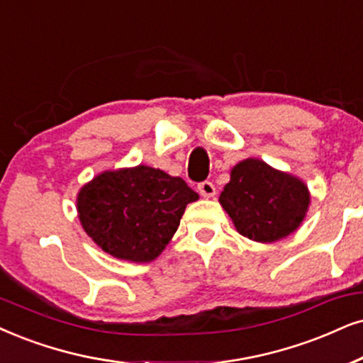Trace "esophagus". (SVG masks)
Here are the masks:
<instances>
[{
	"instance_id": "1",
	"label": "esophagus",
	"mask_w": 363,
	"mask_h": 363,
	"mask_svg": "<svg viewBox=\"0 0 363 363\" xmlns=\"http://www.w3.org/2000/svg\"><path fill=\"white\" fill-rule=\"evenodd\" d=\"M197 189H199V194L203 197H214V194H216V187L213 182H209V181L199 182Z\"/></svg>"
}]
</instances>
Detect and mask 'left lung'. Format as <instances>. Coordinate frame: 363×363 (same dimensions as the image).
<instances>
[{
  "label": "left lung",
  "mask_w": 363,
  "mask_h": 363,
  "mask_svg": "<svg viewBox=\"0 0 363 363\" xmlns=\"http://www.w3.org/2000/svg\"><path fill=\"white\" fill-rule=\"evenodd\" d=\"M219 203L238 233L258 242L291 235L305 219L310 192L303 181L259 159H246L231 171Z\"/></svg>",
  "instance_id": "1"
}]
</instances>
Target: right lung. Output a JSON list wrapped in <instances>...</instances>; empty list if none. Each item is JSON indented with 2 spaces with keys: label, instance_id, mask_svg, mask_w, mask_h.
Returning a JSON list of instances; mask_svg holds the SVG:
<instances>
[{
  "label": "right lung",
  "instance_id": "add662e5",
  "mask_svg": "<svg viewBox=\"0 0 363 363\" xmlns=\"http://www.w3.org/2000/svg\"><path fill=\"white\" fill-rule=\"evenodd\" d=\"M197 199L181 177L137 166L91 179L79 192L77 211L85 233L105 253L149 263L172 240L186 206Z\"/></svg>",
  "mask_w": 363,
  "mask_h": 363
}]
</instances>
